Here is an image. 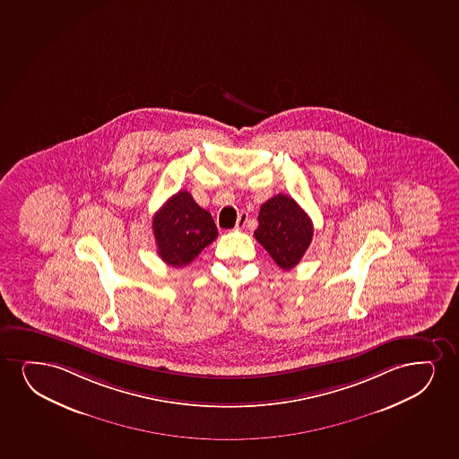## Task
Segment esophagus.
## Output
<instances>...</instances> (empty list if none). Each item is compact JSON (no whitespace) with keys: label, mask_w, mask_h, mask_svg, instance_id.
Here are the masks:
<instances>
[{"label":"esophagus","mask_w":459,"mask_h":459,"mask_svg":"<svg viewBox=\"0 0 459 459\" xmlns=\"http://www.w3.org/2000/svg\"><path fill=\"white\" fill-rule=\"evenodd\" d=\"M247 221H248V214L247 212H242V214L238 217V223H236V230H242L247 225Z\"/></svg>","instance_id":"34e87169"}]
</instances>
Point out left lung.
<instances>
[{
  "instance_id": "obj_1",
  "label": "left lung",
  "mask_w": 459,
  "mask_h": 459,
  "mask_svg": "<svg viewBox=\"0 0 459 459\" xmlns=\"http://www.w3.org/2000/svg\"><path fill=\"white\" fill-rule=\"evenodd\" d=\"M255 238L282 270L301 261L314 238V225L293 198L278 194L261 206Z\"/></svg>"
}]
</instances>
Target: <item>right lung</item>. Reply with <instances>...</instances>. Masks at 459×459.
<instances>
[{"instance_id":"right-lung-1","label":"right lung","mask_w":459,"mask_h":459,"mask_svg":"<svg viewBox=\"0 0 459 459\" xmlns=\"http://www.w3.org/2000/svg\"><path fill=\"white\" fill-rule=\"evenodd\" d=\"M158 255L168 265H189L217 238L214 219L187 191L177 192L153 217Z\"/></svg>"}]
</instances>
